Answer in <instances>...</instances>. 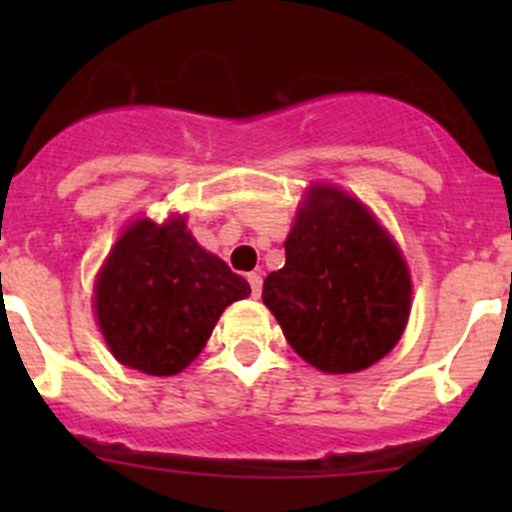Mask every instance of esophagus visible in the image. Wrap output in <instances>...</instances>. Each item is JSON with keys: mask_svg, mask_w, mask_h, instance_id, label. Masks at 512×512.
Masks as SVG:
<instances>
[{"mask_svg": "<svg viewBox=\"0 0 512 512\" xmlns=\"http://www.w3.org/2000/svg\"><path fill=\"white\" fill-rule=\"evenodd\" d=\"M247 282H250V287H252V297H260V292H262L260 272H250V275H247Z\"/></svg>", "mask_w": 512, "mask_h": 512, "instance_id": "esophagus-1", "label": "esophagus"}]
</instances>
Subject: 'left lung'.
<instances>
[{
	"instance_id": "obj_1",
	"label": "left lung",
	"mask_w": 512,
	"mask_h": 512,
	"mask_svg": "<svg viewBox=\"0 0 512 512\" xmlns=\"http://www.w3.org/2000/svg\"><path fill=\"white\" fill-rule=\"evenodd\" d=\"M262 302L304 361L352 374L396 347L409 322L411 280L396 242L359 200L314 185Z\"/></svg>"
}]
</instances>
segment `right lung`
Segmentation results:
<instances>
[{
  "label": "right lung",
  "instance_id": "add662e5",
  "mask_svg": "<svg viewBox=\"0 0 512 512\" xmlns=\"http://www.w3.org/2000/svg\"><path fill=\"white\" fill-rule=\"evenodd\" d=\"M250 285L205 252L183 218L138 220L113 245L96 280V317L121 364L173 376L203 352L227 304Z\"/></svg>",
  "mask_w": 512,
  "mask_h": 512
}]
</instances>
